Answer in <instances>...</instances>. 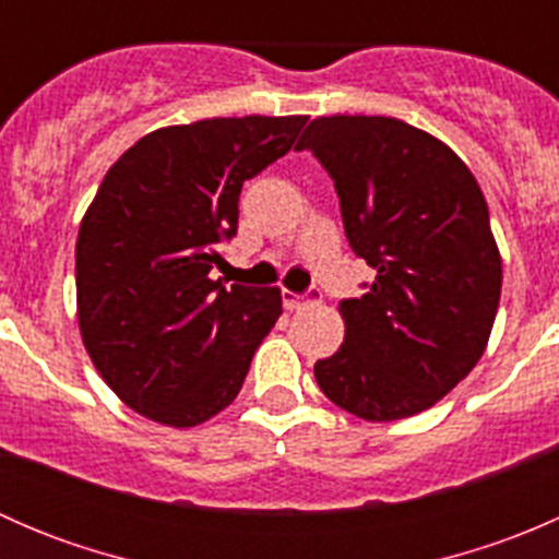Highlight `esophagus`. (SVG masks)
<instances>
[{"instance_id":"34e87169","label":"esophagus","mask_w":559,"mask_h":559,"mask_svg":"<svg viewBox=\"0 0 559 559\" xmlns=\"http://www.w3.org/2000/svg\"><path fill=\"white\" fill-rule=\"evenodd\" d=\"M281 300H284V306L289 308V311H297V308L308 306V302H319L321 292L319 289H308L306 295H295V292L284 289V292H281Z\"/></svg>"}]
</instances>
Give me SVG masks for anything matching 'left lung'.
<instances>
[{
  "label": "left lung",
  "mask_w": 559,
  "mask_h": 559,
  "mask_svg": "<svg viewBox=\"0 0 559 559\" xmlns=\"http://www.w3.org/2000/svg\"><path fill=\"white\" fill-rule=\"evenodd\" d=\"M297 148L335 180L348 243L376 270L341 302L346 337L316 381L359 419L421 414L476 368L492 332L503 262L487 200L447 143L400 118H313Z\"/></svg>",
  "instance_id": "left-lung-1"
}]
</instances>
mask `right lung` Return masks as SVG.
I'll return each instance as SVG.
<instances>
[{
	"label": "right lung",
	"instance_id": "obj_1",
	"mask_svg": "<svg viewBox=\"0 0 559 559\" xmlns=\"http://www.w3.org/2000/svg\"><path fill=\"white\" fill-rule=\"evenodd\" d=\"M306 116L205 118L140 138L99 183L75 246L78 324L132 411L194 427L238 397L281 289L211 270L238 233L248 178L289 154Z\"/></svg>",
	"mask_w": 559,
	"mask_h": 559
}]
</instances>
